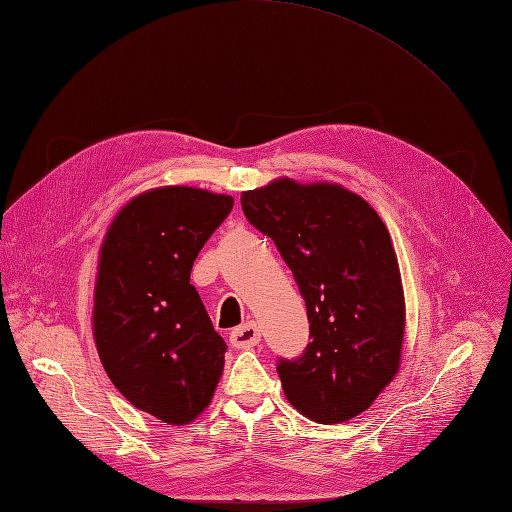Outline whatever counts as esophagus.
I'll return each instance as SVG.
<instances>
[{
  "mask_svg": "<svg viewBox=\"0 0 512 512\" xmlns=\"http://www.w3.org/2000/svg\"><path fill=\"white\" fill-rule=\"evenodd\" d=\"M260 342V329L256 322H245L230 333V344L235 348H252Z\"/></svg>",
  "mask_w": 512,
  "mask_h": 512,
  "instance_id": "1",
  "label": "esophagus"
}]
</instances>
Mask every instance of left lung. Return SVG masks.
<instances>
[{"label":"left lung","mask_w":512,"mask_h":512,"mask_svg":"<svg viewBox=\"0 0 512 512\" xmlns=\"http://www.w3.org/2000/svg\"><path fill=\"white\" fill-rule=\"evenodd\" d=\"M241 207L277 245L307 307L312 342L277 361L288 401L316 423L350 421L399 369L406 305L389 230L333 183L277 179L243 192Z\"/></svg>","instance_id":"left-lung-1"}]
</instances>
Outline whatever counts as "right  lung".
I'll return each instance as SVG.
<instances>
[{
	"mask_svg": "<svg viewBox=\"0 0 512 512\" xmlns=\"http://www.w3.org/2000/svg\"><path fill=\"white\" fill-rule=\"evenodd\" d=\"M235 200L158 188L123 207L100 250L94 337L117 391L170 425L190 423L213 397L224 339L190 284L194 260Z\"/></svg>",
	"mask_w": 512,
	"mask_h": 512,
	"instance_id": "1",
	"label": "right lung"
}]
</instances>
